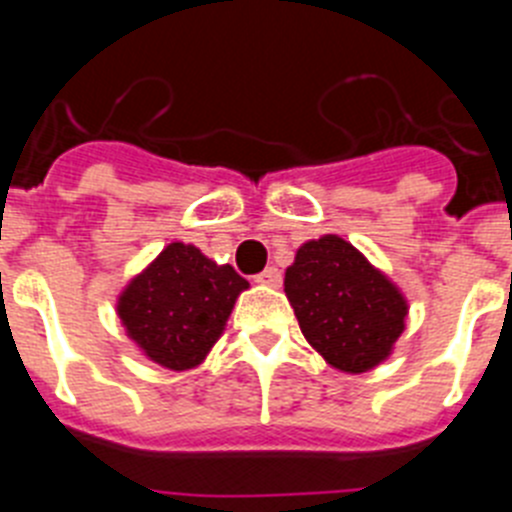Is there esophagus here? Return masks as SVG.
I'll use <instances>...</instances> for the list:
<instances>
[{
    "instance_id": "esophagus-1",
    "label": "esophagus",
    "mask_w": 512,
    "mask_h": 512,
    "mask_svg": "<svg viewBox=\"0 0 512 512\" xmlns=\"http://www.w3.org/2000/svg\"><path fill=\"white\" fill-rule=\"evenodd\" d=\"M253 279L259 284H264V287H279V284H282V271H279L277 266H266V269L261 271V274H256Z\"/></svg>"
}]
</instances>
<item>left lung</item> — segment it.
<instances>
[{"label": "left lung", "mask_w": 512, "mask_h": 512, "mask_svg": "<svg viewBox=\"0 0 512 512\" xmlns=\"http://www.w3.org/2000/svg\"><path fill=\"white\" fill-rule=\"evenodd\" d=\"M284 292L307 343L346 374L382 364L405 330L408 300L397 284L338 235L297 248Z\"/></svg>", "instance_id": "8db88e82"}]
</instances>
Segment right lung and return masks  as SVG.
<instances>
[{"instance_id": "1", "label": "right lung", "mask_w": 512, "mask_h": 512, "mask_svg": "<svg viewBox=\"0 0 512 512\" xmlns=\"http://www.w3.org/2000/svg\"><path fill=\"white\" fill-rule=\"evenodd\" d=\"M248 282L189 243H169L117 297L125 333L158 366L187 372L223 336Z\"/></svg>"}]
</instances>
